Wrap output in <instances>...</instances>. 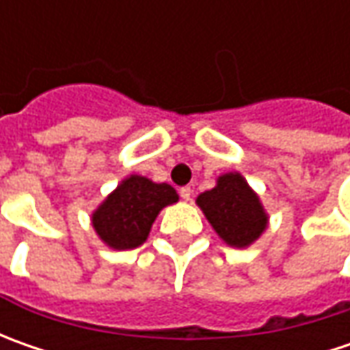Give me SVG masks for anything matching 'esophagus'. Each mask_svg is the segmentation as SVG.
<instances>
[{
	"mask_svg": "<svg viewBox=\"0 0 350 350\" xmlns=\"http://www.w3.org/2000/svg\"><path fill=\"white\" fill-rule=\"evenodd\" d=\"M179 195H181L183 200H191L193 189H191V187H181V189H179Z\"/></svg>",
	"mask_w": 350,
	"mask_h": 350,
	"instance_id": "1",
	"label": "esophagus"
}]
</instances>
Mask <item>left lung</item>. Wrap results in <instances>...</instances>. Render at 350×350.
<instances>
[{
	"mask_svg": "<svg viewBox=\"0 0 350 350\" xmlns=\"http://www.w3.org/2000/svg\"><path fill=\"white\" fill-rule=\"evenodd\" d=\"M196 204L230 247L251 245L269 222L259 196L239 173L218 177L216 187L198 195Z\"/></svg>",
	"mask_w": 350,
	"mask_h": 350,
	"instance_id": "1",
	"label": "left lung"
}]
</instances>
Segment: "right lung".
Here are the masks:
<instances>
[{
    "instance_id": "1",
    "label": "right lung",
    "mask_w": 350,
    "mask_h": 350,
    "mask_svg": "<svg viewBox=\"0 0 350 350\" xmlns=\"http://www.w3.org/2000/svg\"><path fill=\"white\" fill-rule=\"evenodd\" d=\"M177 200L179 196L167 183L130 175L93 212V228L109 247L134 249L148 239L159 210Z\"/></svg>"
}]
</instances>
